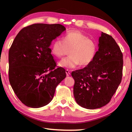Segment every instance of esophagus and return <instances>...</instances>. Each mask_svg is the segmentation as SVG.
Listing matches in <instances>:
<instances>
[{
    "mask_svg": "<svg viewBox=\"0 0 132 132\" xmlns=\"http://www.w3.org/2000/svg\"><path fill=\"white\" fill-rule=\"evenodd\" d=\"M66 73L67 76H69L70 75V71H69V70H66Z\"/></svg>",
    "mask_w": 132,
    "mask_h": 132,
    "instance_id": "esophagus-1",
    "label": "esophagus"
}]
</instances>
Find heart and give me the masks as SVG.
Wrapping results in <instances>:
<instances>
[{
  "label": "heart",
  "mask_w": 132,
  "mask_h": 132,
  "mask_svg": "<svg viewBox=\"0 0 132 132\" xmlns=\"http://www.w3.org/2000/svg\"><path fill=\"white\" fill-rule=\"evenodd\" d=\"M68 50H70L69 56L60 61L58 65L64 68L74 69L80 64V67L84 68L94 60L98 45L81 31L73 30L64 35L63 41L58 38L55 39L51 46V53L57 58L63 57Z\"/></svg>",
  "instance_id": "b5f03b06"
}]
</instances>
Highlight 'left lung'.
Here are the masks:
<instances>
[{
  "mask_svg": "<svg viewBox=\"0 0 132 132\" xmlns=\"http://www.w3.org/2000/svg\"><path fill=\"white\" fill-rule=\"evenodd\" d=\"M98 42V50L92 63L71 73L76 101L89 109L108 104L122 77L123 55L115 39L102 32Z\"/></svg>",
  "mask_w": 132,
  "mask_h": 132,
  "instance_id": "left-lung-1",
  "label": "left lung"
}]
</instances>
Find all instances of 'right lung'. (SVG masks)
I'll list each match as a JSON object with an SVG mask.
<instances>
[{
    "instance_id": "right-lung-1",
    "label": "right lung",
    "mask_w": 132,
    "mask_h": 132,
    "mask_svg": "<svg viewBox=\"0 0 132 132\" xmlns=\"http://www.w3.org/2000/svg\"><path fill=\"white\" fill-rule=\"evenodd\" d=\"M66 30L59 24H34L18 33L9 52V77L18 98L37 108L52 101L56 86L66 77L65 70L55 69L50 46Z\"/></svg>"
}]
</instances>
